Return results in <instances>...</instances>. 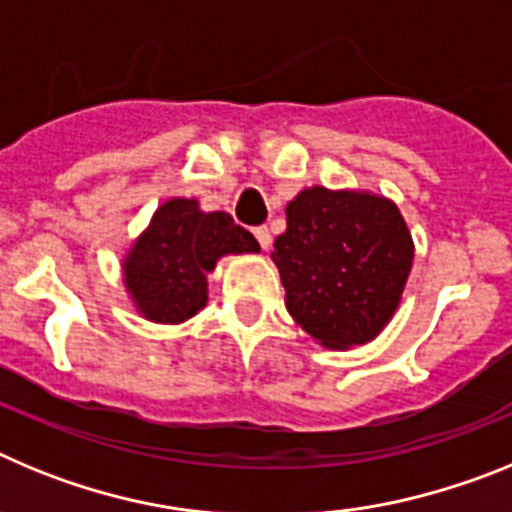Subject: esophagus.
I'll use <instances>...</instances> for the list:
<instances>
[{
	"instance_id": "esophagus-1",
	"label": "esophagus",
	"mask_w": 512,
	"mask_h": 512,
	"mask_svg": "<svg viewBox=\"0 0 512 512\" xmlns=\"http://www.w3.org/2000/svg\"><path fill=\"white\" fill-rule=\"evenodd\" d=\"M253 235H256V241H259V246L264 248V251H269L271 246V233L266 228H256L253 230Z\"/></svg>"
}]
</instances>
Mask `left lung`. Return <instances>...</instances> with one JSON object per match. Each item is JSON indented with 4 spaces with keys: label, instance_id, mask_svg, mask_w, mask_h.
Returning <instances> with one entry per match:
<instances>
[{
    "label": "left lung",
    "instance_id": "1",
    "mask_svg": "<svg viewBox=\"0 0 512 512\" xmlns=\"http://www.w3.org/2000/svg\"><path fill=\"white\" fill-rule=\"evenodd\" d=\"M415 243L397 205L361 189L307 187L274 241L295 323L325 348L374 341L400 307Z\"/></svg>",
    "mask_w": 512,
    "mask_h": 512
}]
</instances>
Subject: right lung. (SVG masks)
<instances>
[{
  "label": "right lung",
  "instance_id": "add662e5",
  "mask_svg": "<svg viewBox=\"0 0 512 512\" xmlns=\"http://www.w3.org/2000/svg\"><path fill=\"white\" fill-rule=\"evenodd\" d=\"M259 251V241L228 212H205L197 200L171 197L125 253L122 282L138 315L179 325L207 305V274L217 261Z\"/></svg>",
  "mask_w": 512,
  "mask_h": 512
}]
</instances>
